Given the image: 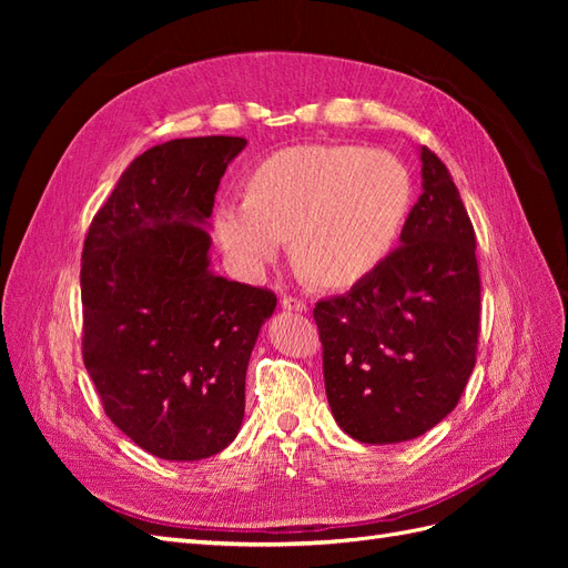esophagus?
Masks as SVG:
<instances>
[{
    "label": "esophagus",
    "mask_w": 568,
    "mask_h": 568,
    "mask_svg": "<svg viewBox=\"0 0 568 568\" xmlns=\"http://www.w3.org/2000/svg\"><path fill=\"white\" fill-rule=\"evenodd\" d=\"M282 311L286 313H307V303L294 296H284L282 298Z\"/></svg>",
    "instance_id": "1"
}]
</instances>
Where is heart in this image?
Masks as SVG:
<instances>
[{
    "label": "heart",
    "mask_w": 568,
    "mask_h": 568,
    "mask_svg": "<svg viewBox=\"0 0 568 568\" xmlns=\"http://www.w3.org/2000/svg\"><path fill=\"white\" fill-rule=\"evenodd\" d=\"M412 203V180L388 151L305 144L272 153L248 178V196L215 205L213 230L234 270L257 280L286 251L322 286L346 288L395 248Z\"/></svg>",
    "instance_id": "1"
}]
</instances>
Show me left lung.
<instances>
[{"label": "left lung", "mask_w": 568, "mask_h": 568, "mask_svg": "<svg viewBox=\"0 0 568 568\" xmlns=\"http://www.w3.org/2000/svg\"><path fill=\"white\" fill-rule=\"evenodd\" d=\"M422 196L400 246L348 294L320 301L336 424L369 445L412 440L450 415L476 365L480 280L471 220L448 168L419 146Z\"/></svg>", "instance_id": "1"}]
</instances>
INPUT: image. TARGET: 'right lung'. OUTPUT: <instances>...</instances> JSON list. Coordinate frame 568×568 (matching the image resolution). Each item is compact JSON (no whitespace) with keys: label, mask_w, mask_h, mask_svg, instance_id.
I'll list each match as a JSON object with an SVG mask.
<instances>
[{"label":"right lung","mask_w":568,"mask_h":568,"mask_svg":"<svg viewBox=\"0 0 568 568\" xmlns=\"http://www.w3.org/2000/svg\"><path fill=\"white\" fill-rule=\"evenodd\" d=\"M244 136H192L136 156L82 248V357L109 419L142 450L196 462L244 422L246 369L277 307L211 270L215 192Z\"/></svg>","instance_id":"right-lung-1"}]
</instances>
